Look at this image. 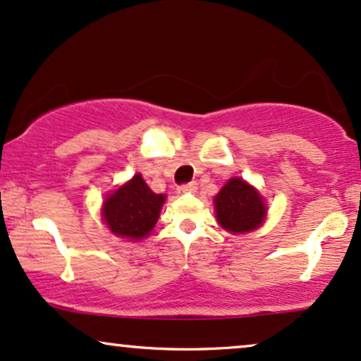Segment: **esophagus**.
<instances>
[{
	"mask_svg": "<svg viewBox=\"0 0 361 361\" xmlns=\"http://www.w3.org/2000/svg\"><path fill=\"white\" fill-rule=\"evenodd\" d=\"M195 190H196L195 181H190V183L178 186V193H188V191H195Z\"/></svg>",
	"mask_w": 361,
	"mask_h": 361,
	"instance_id": "obj_1",
	"label": "esophagus"
}]
</instances>
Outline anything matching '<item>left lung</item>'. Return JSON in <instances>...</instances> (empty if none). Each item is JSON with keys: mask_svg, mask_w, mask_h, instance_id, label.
<instances>
[{"mask_svg": "<svg viewBox=\"0 0 361 361\" xmlns=\"http://www.w3.org/2000/svg\"><path fill=\"white\" fill-rule=\"evenodd\" d=\"M216 220L226 231L246 233L262 225L267 208L262 196L245 180L231 178L214 198Z\"/></svg>", "mask_w": 361, "mask_h": 361, "instance_id": "8db88e82", "label": "left lung"}]
</instances>
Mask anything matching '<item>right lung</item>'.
I'll list each match as a JSON object with an SVG mask.
<instances>
[{"label":"right lung","instance_id":"1","mask_svg":"<svg viewBox=\"0 0 361 361\" xmlns=\"http://www.w3.org/2000/svg\"><path fill=\"white\" fill-rule=\"evenodd\" d=\"M165 198V195L153 193L143 176L135 175L106 198L103 204L104 223L121 238H143L157 225Z\"/></svg>","mask_w":361,"mask_h":361}]
</instances>
